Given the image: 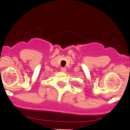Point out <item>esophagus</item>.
Segmentation results:
<instances>
[{
  "label": "esophagus",
  "mask_w": 130,
  "mask_h": 130,
  "mask_svg": "<svg viewBox=\"0 0 130 130\" xmlns=\"http://www.w3.org/2000/svg\"><path fill=\"white\" fill-rule=\"evenodd\" d=\"M61 70L62 72H66V68L65 67H61Z\"/></svg>",
  "instance_id": "1"
}]
</instances>
